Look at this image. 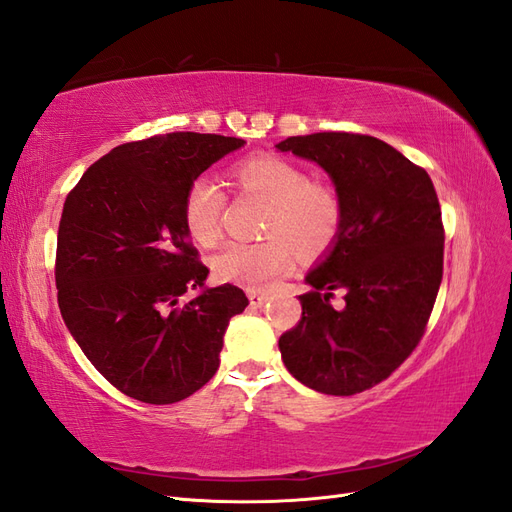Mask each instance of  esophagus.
Returning a JSON list of instances; mask_svg holds the SVG:
<instances>
[{
    "mask_svg": "<svg viewBox=\"0 0 512 512\" xmlns=\"http://www.w3.org/2000/svg\"><path fill=\"white\" fill-rule=\"evenodd\" d=\"M247 297H250V305L252 307H262V305H265L267 303V294H260V292H256V290H250V292H247Z\"/></svg>",
    "mask_w": 512,
    "mask_h": 512,
    "instance_id": "1",
    "label": "esophagus"
}]
</instances>
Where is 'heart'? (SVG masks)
Returning a JSON list of instances; mask_svg holds the SVG:
<instances>
[{"instance_id": "1", "label": "heart", "mask_w": 512, "mask_h": 512, "mask_svg": "<svg viewBox=\"0 0 512 512\" xmlns=\"http://www.w3.org/2000/svg\"><path fill=\"white\" fill-rule=\"evenodd\" d=\"M237 188L269 203L265 241L228 243L211 260L222 282L269 288L294 265V247L303 256L329 250L342 226V200L327 183L309 181L297 164L260 153L237 164ZM226 205L222 188L211 177H196L183 196V224L198 245H213L220 237V218Z\"/></svg>"}]
</instances>
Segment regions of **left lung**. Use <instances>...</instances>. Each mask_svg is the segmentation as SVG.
<instances>
[{"instance_id":"8db88e82","label":"left lung","mask_w":512,"mask_h":512,"mask_svg":"<svg viewBox=\"0 0 512 512\" xmlns=\"http://www.w3.org/2000/svg\"><path fill=\"white\" fill-rule=\"evenodd\" d=\"M280 151L327 170L342 200L333 250L307 273L297 327L280 337L286 369L324 395H356L389 378L421 342L444 265V226L427 170L380 138L290 136ZM344 289L347 305H330Z\"/></svg>"}]
</instances>
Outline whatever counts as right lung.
Instances as JSON below:
<instances>
[{
    "label": "right lung",
    "mask_w": 512,
    "mask_h": 512,
    "mask_svg": "<svg viewBox=\"0 0 512 512\" xmlns=\"http://www.w3.org/2000/svg\"><path fill=\"white\" fill-rule=\"evenodd\" d=\"M243 138L173 132L123 143L91 164L64 203L55 256L61 316L115 389L175 404L220 367L224 333L247 307L232 284L207 288L183 224L188 185ZM188 289L197 297L181 304Z\"/></svg>",
    "instance_id": "add662e5"
}]
</instances>
